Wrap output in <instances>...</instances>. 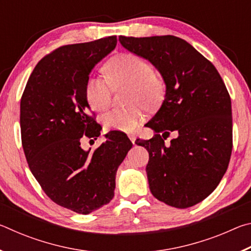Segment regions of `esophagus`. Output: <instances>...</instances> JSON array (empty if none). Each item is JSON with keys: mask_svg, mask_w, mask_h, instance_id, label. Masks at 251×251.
Instances as JSON below:
<instances>
[{"mask_svg": "<svg viewBox=\"0 0 251 251\" xmlns=\"http://www.w3.org/2000/svg\"><path fill=\"white\" fill-rule=\"evenodd\" d=\"M128 137H129V139L131 141V143L135 144V141H136V135H135L134 133H131V134H128Z\"/></svg>", "mask_w": 251, "mask_h": 251, "instance_id": "esophagus-1", "label": "esophagus"}]
</instances>
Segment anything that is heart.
<instances>
[{
	"label": "heart",
	"mask_w": 251,
	"mask_h": 251,
	"mask_svg": "<svg viewBox=\"0 0 251 251\" xmlns=\"http://www.w3.org/2000/svg\"><path fill=\"white\" fill-rule=\"evenodd\" d=\"M103 72L106 81L97 76L86 79L84 94L88 105L95 110H104L112 100V86H128L125 108H115L101 116L106 129L131 131L137 128L145 118L141 106L151 109L158 106L165 95L164 78L154 67L139 55L130 52L114 55L105 63Z\"/></svg>",
	"instance_id": "1"
}]
</instances>
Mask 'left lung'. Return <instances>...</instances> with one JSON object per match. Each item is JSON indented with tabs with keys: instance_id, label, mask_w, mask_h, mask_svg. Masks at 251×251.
<instances>
[{
	"instance_id": "obj_1",
	"label": "left lung",
	"mask_w": 251,
	"mask_h": 251,
	"mask_svg": "<svg viewBox=\"0 0 251 251\" xmlns=\"http://www.w3.org/2000/svg\"><path fill=\"white\" fill-rule=\"evenodd\" d=\"M126 50L150 61L166 84L163 105L147 126L151 139H136L150 152L146 166L152 196L166 205L188 208L214 192L232 151L231 100L210 61L174 35L120 36ZM177 137L169 146V134Z\"/></svg>"
}]
</instances>
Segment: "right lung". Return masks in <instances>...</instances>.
Wrapping results in <instances>:
<instances>
[{
    "instance_id": "obj_1",
    "label": "right lung",
    "mask_w": 251,
    "mask_h": 251,
    "mask_svg": "<svg viewBox=\"0 0 251 251\" xmlns=\"http://www.w3.org/2000/svg\"><path fill=\"white\" fill-rule=\"evenodd\" d=\"M116 44L114 35L59 46L37 63L21 99V137L33 176L55 203L83 215L112 201L117 168L133 146L113 130L94 151L80 147L83 138L100 135L85 83Z\"/></svg>"
}]
</instances>
